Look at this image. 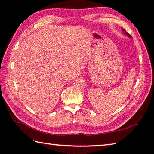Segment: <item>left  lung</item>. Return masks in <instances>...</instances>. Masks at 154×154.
<instances>
[{"label":"left lung","instance_id":"left-lung-1","mask_svg":"<svg viewBox=\"0 0 154 154\" xmlns=\"http://www.w3.org/2000/svg\"><path fill=\"white\" fill-rule=\"evenodd\" d=\"M122 31L124 32V33H125L126 35H127V36H128V37H130V38H131V35L130 34H129L128 33H127V32H126V30H125V29H123V28H122Z\"/></svg>","mask_w":154,"mask_h":154}]
</instances>
